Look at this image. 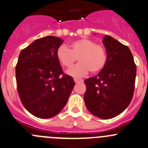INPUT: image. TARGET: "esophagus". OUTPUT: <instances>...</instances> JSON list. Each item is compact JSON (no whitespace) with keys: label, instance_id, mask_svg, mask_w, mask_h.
I'll return each mask as SVG.
<instances>
[{"label":"esophagus","instance_id":"esophagus-1","mask_svg":"<svg viewBox=\"0 0 148 148\" xmlns=\"http://www.w3.org/2000/svg\"><path fill=\"white\" fill-rule=\"evenodd\" d=\"M74 80L76 83H79V82H83L82 79L79 78H74Z\"/></svg>","mask_w":148,"mask_h":148}]
</instances>
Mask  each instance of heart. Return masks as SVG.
Returning <instances> with one entry per match:
<instances>
[{
  "instance_id": "heart-1",
  "label": "heart",
  "mask_w": 148,
  "mask_h": 148,
  "mask_svg": "<svg viewBox=\"0 0 148 148\" xmlns=\"http://www.w3.org/2000/svg\"><path fill=\"white\" fill-rule=\"evenodd\" d=\"M56 56L61 66L70 68L78 58L79 63L67 70L72 77H82L88 74L98 73L107 63V53L103 46L96 45L94 41L82 38L71 42L69 48L62 45L57 49Z\"/></svg>"
}]
</instances>
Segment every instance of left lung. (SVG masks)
Instances as JSON below:
<instances>
[{
	"label": "left lung",
	"instance_id": "8db88e82",
	"mask_svg": "<svg viewBox=\"0 0 148 148\" xmlns=\"http://www.w3.org/2000/svg\"><path fill=\"white\" fill-rule=\"evenodd\" d=\"M107 63L95 77L84 80V100L88 110L103 119L114 118L130 105L134 95L137 69L130 48L109 35L103 40Z\"/></svg>",
	"mask_w": 148,
	"mask_h": 148
}]
</instances>
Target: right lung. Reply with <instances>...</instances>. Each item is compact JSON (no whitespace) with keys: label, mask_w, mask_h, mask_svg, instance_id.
<instances>
[{"label":"right lung","mask_w":148,"mask_h":148,"mask_svg":"<svg viewBox=\"0 0 148 148\" xmlns=\"http://www.w3.org/2000/svg\"><path fill=\"white\" fill-rule=\"evenodd\" d=\"M64 40L47 36L34 40L21 51L16 66L17 90L24 107L40 119L61 112L75 85L64 74L56 56Z\"/></svg>","instance_id":"obj_1"}]
</instances>
